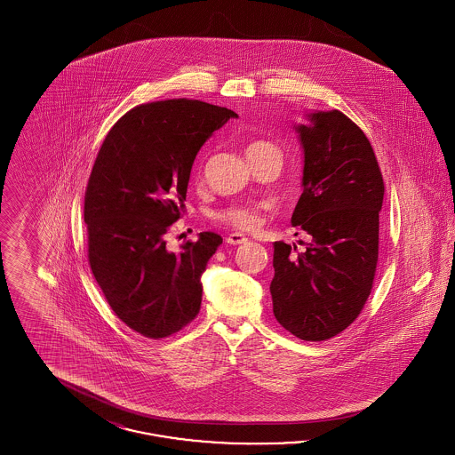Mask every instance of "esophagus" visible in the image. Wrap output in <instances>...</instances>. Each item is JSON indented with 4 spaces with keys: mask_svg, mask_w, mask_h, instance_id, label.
I'll return each instance as SVG.
<instances>
[{
    "mask_svg": "<svg viewBox=\"0 0 455 455\" xmlns=\"http://www.w3.org/2000/svg\"><path fill=\"white\" fill-rule=\"evenodd\" d=\"M227 240V243H230V245H240V243H245L247 242V238L243 237L242 234H230L228 237L225 238Z\"/></svg>",
    "mask_w": 455,
    "mask_h": 455,
    "instance_id": "obj_1",
    "label": "esophagus"
}]
</instances>
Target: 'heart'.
I'll return each mask as SVG.
<instances>
[{
  "instance_id": "b5f03b06",
  "label": "heart",
  "mask_w": 455,
  "mask_h": 455,
  "mask_svg": "<svg viewBox=\"0 0 455 455\" xmlns=\"http://www.w3.org/2000/svg\"><path fill=\"white\" fill-rule=\"evenodd\" d=\"M271 147L273 145L267 143V141H260V140L259 141H252L247 147V156L251 158V156L258 155L266 148H271ZM213 218L217 220L218 223L228 225L232 228H237V230H252L259 225L260 221L259 210L256 206H251V204H230L227 208L218 210Z\"/></svg>"
}]
</instances>
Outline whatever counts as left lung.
<instances>
[{"label":"left lung","mask_w":455,"mask_h":455,"mask_svg":"<svg viewBox=\"0 0 455 455\" xmlns=\"http://www.w3.org/2000/svg\"><path fill=\"white\" fill-rule=\"evenodd\" d=\"M299 126L303 193L291 215L312 240L275 242L273 312L303 341H325L363 310L379 262L384 179L365 132L339 110Z\"/></svg>","instance_id":"1"}]
</instances>
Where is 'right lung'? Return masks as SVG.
I'll list each match as a JSON object with an SVG mask.
<instances>
[{"instance_id":"obj_1","label":"right lung","mask_w":455,"mask_h":455,"mask_svg":"<svg viewBox=\"0 0 455 455\" xmlns=\"http://www.w3.org/2000/svg\"><path fill=\"white\" fill-rule=\"evenodd\" d=\"M234 110L201 100L141 104L108 131L85 191L88 262L114 314L150 339L195 321L201 275L223 242L215 232L167 249L165 234L184 210L203 143Z\"/></svg>"}]
</instances>
